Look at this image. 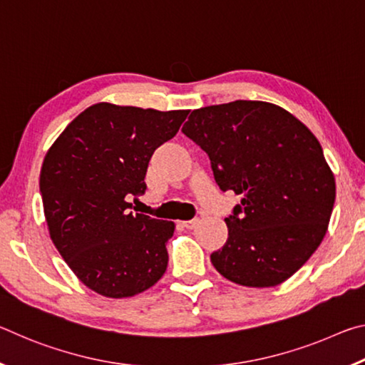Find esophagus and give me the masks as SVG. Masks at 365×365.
<instances>
[{
	"mask_svg": "<svg viewBox=\"0 0 365 365\" xmlns=\"http://www.w3.org/2000/svg\"><path fill=\"white\" fill-rule=\"evenodd\" d=\"M197 222H200L197 219H193V220H183L182 225H183L185 228H193V227L197 224Z\"/></svg>",
	"mask_w": 365,
	"mask_h": 365,
	"instance_id": "esophagus-1",
	"label": "esophagus"
}]
</instances>
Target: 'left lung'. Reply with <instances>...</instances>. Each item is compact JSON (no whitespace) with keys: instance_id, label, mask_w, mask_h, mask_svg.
I'll return each mask as SVG.
<instances>
[{"instance_id":"left-lung-1","label":"left lung","mask_w":365,"mask_h":365,"mask_svg":"<svg viewBox=\"0 0 365 365\" xmlns=\"http://www.w3.org/2000/svg\"><path fill=\"white\" fill-rule=\"evenodd\" d=\"M182 132L207 153L219 188L242 196L215 270L251 288L288 280L322 243L335 205L316 135L277 104L245 100L195 109Z\"/></svg>"}]
</instances>
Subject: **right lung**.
<instances>
[{
  "label": "right lung",
  "mask_w": 365,
  "mask_h": 365,
  "mask_svg": "<svg viewBox=\"0 0 365 365\" xmlns=\"http://www.w3.org/2000/svg\"><path fill=\"white\" fill-rule=\"evenodd\" d=\"M188 110L96 103L80 113L43 159L40 193L49 237L85 287L130 298L168 269L175 224L130 212L145 193L154 150L175 137Z\"/></svg>",
  "instance_id": "obj_1"
}]
</instances>
